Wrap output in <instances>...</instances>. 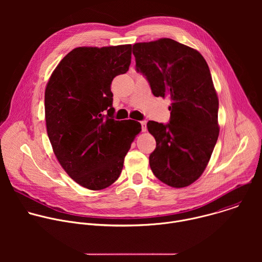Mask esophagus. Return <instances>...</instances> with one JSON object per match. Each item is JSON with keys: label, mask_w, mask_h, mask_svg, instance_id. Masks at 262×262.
<instances>
[{"label": "esophagus", "mask_w": 262, "mask_h": 262, "mask_svg": "<svg viewBox=\"0 0 262 262\" xmlns=\"http://www.w3.org/2000/svg\"><path fill=\"white\" fill-rule=\"evenodd\" d=\"M140 123H141V126H142V130H143V132H146V129H147L146 123H147V122H146L145 120H143V121H141Z\"/></svg>", "instance_id": "obj_1"}]
</instances>
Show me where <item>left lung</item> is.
Here are the masks:
<instances>
[{
    "instance_id": "left-lung-1",
    "label": "left lung",
    "mask_w": 262,
    "mask_h": 262,
    "mask_svg": "<svg viewBox=\"0 0 262 262\" xmlns=\"http://www.w3.org/2000/svg\"><path fill=\"white\" fill-rule=\"evenodd\" d=\"M133 54L154 95L171 99L169 123H147L157 141L149 165L162 182L184 188L205 170L220 132L208 65L198 51L170 38L135 43Z\"/></svg>"
}]
</instances>
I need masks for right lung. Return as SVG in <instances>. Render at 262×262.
Returning a JSON list of instances; mask_svg holds the SVG:
<instances>
[{"label":"right lung","instance_id":"add662e5","mask_svg":"<svg viewBox=\"0 0 262 262\" xmlns=\"http://www.w3.org/2000/svg\"><path fill=\"white\" fill-rule=\"evenodd\" d=\"M130 59V45L77 48L61 60L46 88L47 132L54 154L74 181L92 191L118 179L141 132L137 121L113 119L111 84L128 70Z\"/></svg>","mask_w":262,"mask_h":262}]
</instances>
